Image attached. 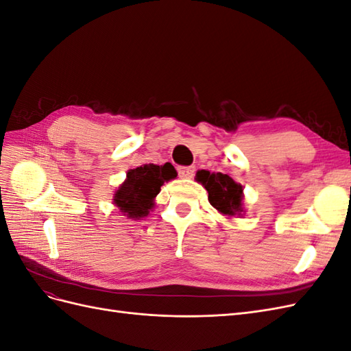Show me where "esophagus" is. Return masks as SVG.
<instances>
[{"label": "esophagus", "mask_w": 351, "mask_h": 351, "mask_svg": "<svg viewBox=\"0 0 351 351\" xmlns=\"http://www.w3.org/2000/svg\"><path fill=\"white\" fill-rule=\"evenodd\" d=\"M195 174V167H178V176L182 178H192Z\"/></svg>", "instance_id": "1"}]
</instances>
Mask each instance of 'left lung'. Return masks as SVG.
<instances>
[{
  "instance_id": "left-lung-1",
  "label": "left lung",
  "mask_w": 351,
  "mask_h": 351,
  "mask_svg": "<svg viewBox=\"0 0 351 351\" xmlns=\"http://www.w3.org/2000/svg\"><path fill=\"white\" fill-rule=\"evenodd\" d=\"M196 182L208 190L209 204L222 215L234 217L243 212V186L230 176L222 173H209L200 169L196 173Z\"/></svg>"
}]
</instances>
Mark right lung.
<instances>
[{
    "instance_id": "add662e5",
    "label": "right lung",
    "mask_w": 351,
    "mask_h": 351,
    "mask_svg": "<svg viewBox=\"0 0 351 351\" xmlns=\"http://www.w3.org/2000/svg\"><path fill=\"white\" fill-rule=\"evenodd\" d=\"M176 177V169L169 162L129 169L125 182L114 193V204L127 218L141 219L154 208V199L161 192V186Z\"/></svg>"
}]
</instances>
